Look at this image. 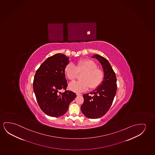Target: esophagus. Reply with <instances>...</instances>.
<instances>
[{
  "instance_id": "34e87169",
  "label": "esophagus",
  "mask_w": 155,
  "mask_h": 155,
  "mask_svg": "<svg viewBox=\"0 0 155 155\" xmlns=\"http://www.w3.org/2000/svg\"><path fill=\"white\" fill-rule=\"evenodd\" d=\"M76 95H82V94H81V93H77Z\"/></svg>"
}]
</instances>
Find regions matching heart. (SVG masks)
<instances>
[{"instance_id": "b5f03b06", "label": "heart", "mask_w": 155, "mask_h": 155, "mask_svg": "<svg viewBox=\"0 0 155 155\" xmlns=\"http://www.w3.org/2000/svg\"><path fill=\"white\" fill-rule=\"evenodd\" d=\"M65 74L70 81H73L78 77L79 74H83L80 81L70 83V90L75 92H81L90 87L95 89L100 85L104 79L103 70L97 68L95 62L90 59L79 61L75 65L69 63L65 68Z\"/></svg>"}]
</instances>
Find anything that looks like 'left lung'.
I'll use <instances>...</instances> for the list:
<instances>
[{
	"instance_id": "left-lung-1",
	"label": "left lung",
	"mask_w": 155,
	"mask_h": 155,
	"mask_svg": "<svg viewBox=\"0 0 155 155\" xmlns=\"http://www.w3.org/2000/svg\"><path fill=\"white\" fill-rule=\"evenodd\" d=\"M99 61L104 70V81L98 88L89 93L84 94V101L81 110L90 119H98L108 112L117 93V77L109 62L99 55L92 56Z\"/></svg>"
}]
</instances>
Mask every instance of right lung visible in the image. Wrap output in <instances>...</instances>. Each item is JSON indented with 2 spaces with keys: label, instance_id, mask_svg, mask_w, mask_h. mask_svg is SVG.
Returning <instances> with one entry per match:
<instances>
[{
  "label": "right lung",
  "instance_id": "add662e5",
  "mask_svg": "<svg viewBox=\"0 0 155 155\" xmlns=\"http://www.w3.org/2000/svg\"><path fill=\"white\" fill-rule=\"evenodd\" d=\"M69 58L62 54L48 57L39 67L34 76L33 90L41 110L50 117L64 114L70 103L76 97V93L67 90L65 68ZM61 89H64L62 93Z\"/></svg>",
  "mask_w": 155,
  "mask_h": 155
}]
</instances>
